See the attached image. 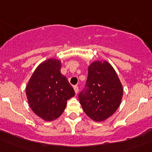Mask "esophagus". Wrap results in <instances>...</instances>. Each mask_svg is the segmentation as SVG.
Returning a JSON list of instances; mask_svg holds the SVG:
<instances>
[{
  "instance_id": "esophagus-1",
  "label": "esophagus",
  "mask_w": 152,
  "mask_h": 152,
  "mask_svg": "<svg viewBox=\"0 0 152 152\" xmlns=\"http://www.w3.org/2000/svg\"><path fill=\"white\" fill-rule=\"evenodd\" d=\"M74 90L75 91V94H77L78 93V91H79V88H78L77 86H74Z\"/></svg>"
}]
</instances>
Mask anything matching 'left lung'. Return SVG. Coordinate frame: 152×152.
Segmentation results:
<instances>
[{"label":"left lung","mask_w":152,"mask_h":152,"mask_svg":"<svg viewBox=\"0 0 152 152\" xmlns=\"http://www.w3.org/2000/svg\"><path fill=\"white\" fill-rule=\"evenodd\" d=\"M122 96V86L108 62L95 61L89 66L85 87L78 96L88 116L95 121L107 119L119 107Z\"/></svg>","instance_id":"obj_1"}]
</instances>
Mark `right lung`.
I'll use <instances>...</instances> for the list:
<instances>
[{"mask_svg": "<svg viewBox=\"0 0 152 152\" xmlns=\"http://www.w3.org/2000/svg\"><path fill=\"white\" fill-rule=\"evenodd\" d=\"M61 63L48 59L38 66L26 86L28 104L32 110L45 121L58 118L64 110L66 101L75 92L61 73Z\"/></svg>", "mask_w": 152, "mask_h": 152, "instance_id": "1", "label": "right lung"}]
</instances>
